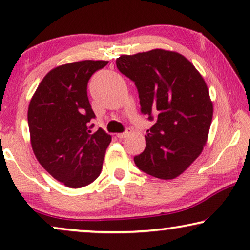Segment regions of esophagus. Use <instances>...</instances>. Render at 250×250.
<instances>
[{"label":"esophagus","mask_w":250,"mask_h":250,"mask_svg":"<svg viewBox=\"0 0 250 250\" xmlns=\"http://www.w3.org/2000/svg\"><path fill=\"white\" fill-rule=\"evenodd\" d=\"M132 133V131H131V128H128L127 131L126 132H124V133H119V134H117V136L119 139H125V138H127V136L131 134Z\"/></svg>","instance_id":"esophagus-1"}]
</instances>
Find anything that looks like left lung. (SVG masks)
Returning a JSON list of instances; mask_svg holds the SVG:
<instances>
[{"label": "left lung", "mask_w": 250, "mask_h": 250, "mask_svg": "<svg viewBox=\"0 0 250 250\" xmlns=\"http://www.w3.org/2000/svg\"><path fill=\"white\" fill-rule=\"evenodd\" d=\"M134 82L142 114L157 115L146 131V149L134 157L142 172L173 180L187 170L206 146L213 119L207 84L196 67L175 51L155 49L116 60Z\"/></svg>", "instance_id": "8db88e82"}]
</instances>
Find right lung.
<instances>
[{
    "label": "right lung",
    "mask_w": 250,
    "mask_h": 250,
    "mask_svg": "<svg viewBox=\"0 0 250 250\" xmlns=\"http://www.w3.org/2000/svg\"><path fill=\"white\" fill-rule=\"evenodd\" d=\"M107 63L83 60L53 68L29 102L34 155L51 176L68 188L85 187L100 175L111 141L102 128L91 134L88 127L95 115L87 98V82Z\"/></svg>",
    "instance_id": "1"
}]
</instances>
